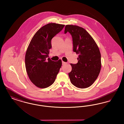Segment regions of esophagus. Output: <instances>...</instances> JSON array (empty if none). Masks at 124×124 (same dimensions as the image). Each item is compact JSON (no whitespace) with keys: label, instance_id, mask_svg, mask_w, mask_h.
I'll use <instances>...</instances> for the list:
<instances>
[{"label":"esophagus","instance_id":"obj_1","mask_svg":"<svg viewBox=\"0 0 124 124\" xmlns=\"http://www.w3.org/2000/svg\"><path fill=\"white\" fill-rule=\"evenodd\" d=\"M66 63V62H63V61H62V65H64Z\"/></svg>","mask_w":124,"mask_h":124}]
</instances>
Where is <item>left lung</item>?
<instances>
[{"instance_id":"obj_1","label":"left lung","mask_w":124,"mask_h":124,"mask_svg":"<svg viewBox=\"0 0 124 124\" xmlns=\"http://www.w3.org/2000/svg\"><path fill=\"white\" fill-rule=\"evenodd\" d=\"M70 33L73 40V51L78 54V62L72 64L69 76L72 85L84 89L92 85L101 70V54L91 35L84 28L67 25L64 33Z\"/></svg>"}]
</instances>
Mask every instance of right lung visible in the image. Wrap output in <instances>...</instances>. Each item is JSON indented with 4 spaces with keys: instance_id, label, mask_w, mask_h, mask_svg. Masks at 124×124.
<instances>
[{
    "instance_id": "1",
    "label": "right lung",
    "mask_w": 124,
    "mask_h": 124,
    "mask_svg": "<svg viewBox=\"0 0 124 124\" xmlns=\"http://www.w3.org/2000/svg\"><path fill=\"white\" fill-rule=\"evenodd\" d=\"M65 25L49 23L35 33L27 47L25 66L28 77L36 86L46 88L54 83L62 62L48 58L52 47L51 39L61 32Z\"/></svg>"
}]
</instances>
